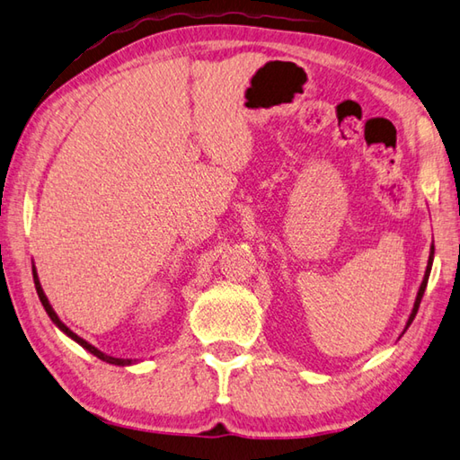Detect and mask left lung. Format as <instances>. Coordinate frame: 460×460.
<instances>
[{
	"label": "left lung",
	"mask_w": 460,
	"mask_h": 460,
	"mask_svg": "<svg viewBox=\"0 0 460 460\" xmlns=\"http://www.w3.org/2000/svg\"><path fill=\"white\" fill-rule=\"evenodd\" d=\"M432 259H434V241H432V245H430V255H429L427 271H424V278H422V283H420V288H419V294H416V299H414V305H412V312H411V315H408V320H406V325H404V330H402V333H400V336H398V340L404 336V332H406L408 328H411V323H412V320H414V315H416V312H419L420 299H422V296H424V289H427V283H429V275H430V270H432Z\"/></svg>",
	"instance_id": "obj_1"
}]
</instances>
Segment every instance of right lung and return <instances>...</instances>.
Listing matches in <instances>:
<instances>
[{"mask_svg": "<svg viewBox=\"0 0 460 460\" xmlns=\"http://www.w3.org/2000/svg\"><path fill=\"white\" fill-rule=\"evenodd\" d=\"M31 273H33V283H36V291H38V297H40V302H41V305H44V310H46V314L49 315V320H52L54 323H56V328H60L66 336L68 338H72L74 341H76V344H80L82 348L84 349H88L90 354H94L96 358H100V360L102 362H108V364H114V366H130V364H135L137 360H130V358H114V356H108V354H104V352H100L98 348H94L90 344V341H86L84 338H80L78 333H74L68 325H66L60 317H58V314L54 312V307L49 305V302H48V297H46V294H44V289H41V283H40V278H38V271H36V265L31 267Z\"/></svg>", "mask_w": 460, "mask_h": 460, "instance_id": "1", "label": "right lung"}]
</instances>
